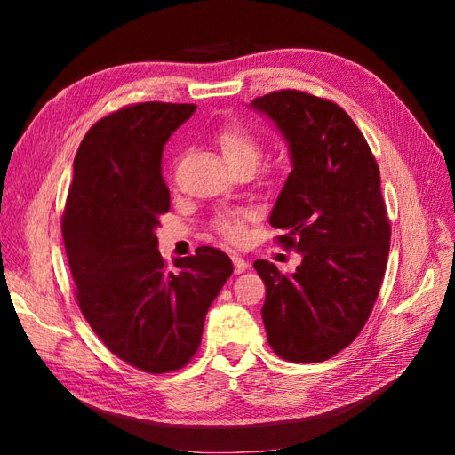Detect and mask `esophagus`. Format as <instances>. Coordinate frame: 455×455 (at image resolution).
<instances>
[{"mask_svg":"<svg viewBox=\"0 0 455 455\" xmlns=\"http://www.w3.org/2000/svg\"><path fill=\"white\" fill-rule=\"evenodd\" d=\"M231 259H233V266H235V273H244L246 269L251 267V264L249 261H246L244 258H241V256H231Z\"/></svg>","mask_w":455,"mask_h":455,"instance_id":"esophagus-1","label":"esophagus"}]
</instances>
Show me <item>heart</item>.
Returning a JSON list of instances; mask_svg holds the SVG:
<instances>
[{"instance_id": "1", "label": "heart", "mask_w": 455, "mask_h": 455, "mask_svg": "<svg viewBox=\"0 0 455 455\" xmlns=\"http://www.w3.org/2000/svg\"><path fill=\"white\" fill-rule=\"evenodd\" d=\"M220 151L229 169H251L254 171L261 159V142L256 134L241 125H228L218 132L216 139ZM246 218L243 211H231L216 218V229L220 235L231 243L243 241L246 233Z\"/></svg>"}]
</instances>
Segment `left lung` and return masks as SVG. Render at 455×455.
<instances>
[{"mask_svg":"<svg viewBox=\"0 0 455 455\" xmlns=\"http://www.w3.org/2000/svg\"><path fill=\"white\" fill-rule=\"evenodd\" d=\"M251 106L267 116L291 149L292 171L269 224L301 264L283 275L267 259L261 319L271 349L291 363H323L361 334L389 256L391 226L379 167L359 127L326 99L275 91Z\"/></svg>","mask_w":455,"mask_h":455,"instance_id":"obj_1","label":"left lung"}]
</instances>
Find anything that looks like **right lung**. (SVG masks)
Returning <instances> with one entry per match:
<instances>
[{"label": "right lung", "mask_w": 455, "mask_h": 455, "mask_svg": "<svg viewBox=\"0 0 455 455\" xmlns=\"http://www.w3.org/2000/svg\"><path fill=\"white\" fill-rule=\"evenodd\" d=\"M196 104L142 102L96 121L81 140L62 237L81 313L104 346L148 374L186 366L214 298L231 277L226 252L199 246L164 266L159 216L169 211L161 156Z\"/></svg>", "instance_id": "add662e5"}]
</instances>
